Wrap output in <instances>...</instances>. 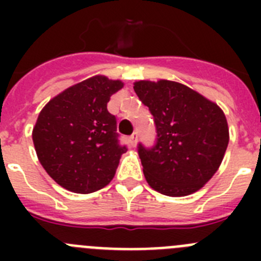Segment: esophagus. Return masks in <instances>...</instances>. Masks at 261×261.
Wrapping results in <instances>:
<instances>
[{"instance_id":"1","label":"esophagus","mask_w":261,"mask_h":261,"mask_svg":"<svg viewBox=\"0 0 261 261\" xmlns=\"http://www.w3.org/2000/svg\"><path fill=\"white\" fill-rule=\"evenodd\" d=\"M129 145L132 147H135L137 145V133H133L130 137H129Z\"/></svg>"}]
</instances>
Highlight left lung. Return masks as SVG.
<instances>
[{
  "mask_svg": "<svg viewBox=\"0 0 261 261\" xmlns=\"http://www.w3.org/2000/svg\"><path fill=\"white\" fill-rule=\"evenodd\" d=\"M156 126L153 149L138 147L147 184L171 197L201 190L220 168L229 145L223 111L191 87L175 81L135 82Z\"/></svg>",
  "mask_w": 261,
  "mask_h": 261,
  "instance_id": "8db88e82",
  "label": "left lung"
}]
</instances>
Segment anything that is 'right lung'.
Here are the masks:
<instances>
[{
  "mask_svg": "<svg viewBox=\"0 0 261 261\" xmlns=\"http://www.w3.org/2000/svg\"><path fill=\"white\" fill-rule=\"evenodd\" d=\"M124 87L102 74L68 87L43 107L32 129L39 162L62 188L91 193L114 179L126 151L117 142L116 119L107 103Z\"/></svg>",
  "mask_w": 261,
  "mask_h": 261,
  "instance_id": "right-lung-1",
  "label": "right lung"
}]
</instances>
